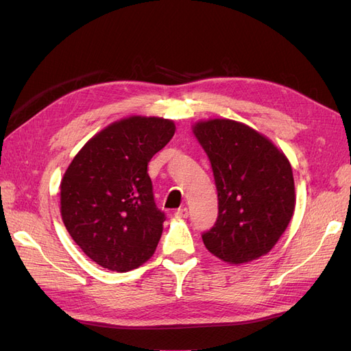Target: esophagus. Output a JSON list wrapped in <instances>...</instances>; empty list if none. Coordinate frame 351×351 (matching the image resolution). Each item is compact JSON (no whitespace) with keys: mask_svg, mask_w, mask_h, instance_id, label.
<instances>
[{"mask_svg":"<svg viewBox=\"0 0 351 351\" xmlns=\"http://www.w3.org/2000/svg\"><path fill=\"white\" fill-rule=\"evenodd\" d=\"M174 215H176V218H187L189 210H187V208H180L176 210Z\"/></svg>","mask_w":351,"mask_h":351,"instance_id":"obj_1","label":"esophagus"}]
</instances>
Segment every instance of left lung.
I'll return each instance as SVG.
<instances>
[{
    "label": "left lung",
    "instance_id": "8db88e82",
    "mask_svg": "<svg viewBox=\"0 0 351 351\" xmlns=\"http://www.w3.org/2000/svg\"><path fill=\"white\" fill-rule=\"evenodd\" d=\"M192 132L209 158L218 192V219L202 236L205 247L230 265L268 254L295 208L289 158L267 136L240 121L200 120Z\"/></svg>",
    "mask_w": 351,
    "mask_h": 351
}]
</instances>
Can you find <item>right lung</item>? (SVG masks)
Segmentation results:
<instances>
[{"label":"right lung","instance_id":"obj_1","mask_svg":"<svg viewBox=\"0 0 351 351\" xmlns=\"http://www.w3.org/2000/svg\"><path fill=\"white\" fill-rule=\"evenodd\" d=\"M174 132L162 117H124L90 137L62 176V222L102 268L127 272L155 253L165 215L155 206L147 162Z\"/></svg>","mask_w":351,"mask_h":351}]
</instances>
